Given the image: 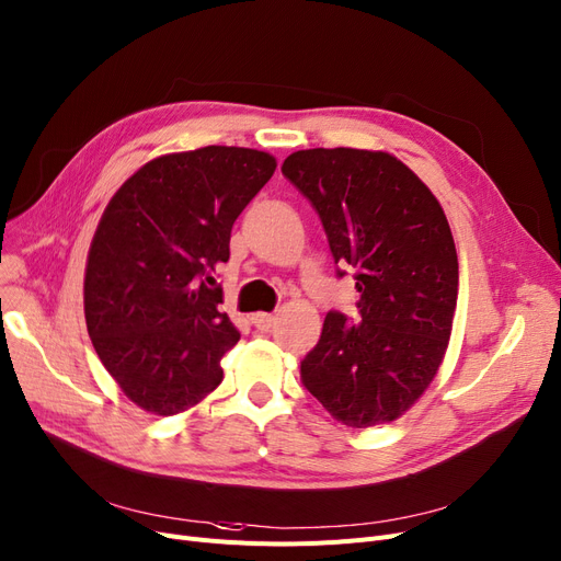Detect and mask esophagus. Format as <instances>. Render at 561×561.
I'll return each instance as SVG.
<instances>
[{
    "instance_id": "34e87169",
    "label": "esophagus",
    "mask_w": 561,
    "mask_h": 561,
    "mask_svg": "<svg viewBox=\"0 0 561 561\" xmlns=\"http://www.w3.org/2000/svg\"><path fill=\"white\" fill-rule=\"evenodd\" d=\"M250 323H252L254 328H259V330H267V328H273L275 316H273V313H265V311H259V313H252V316H250Z\"/></svg>"
}]
</instances>
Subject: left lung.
<instances>
[{
	"mask_svg": "<svg viewBox=\"0 0 561 561\" xmlns=\"http://www.w3.org/2000/svg\"><path fill=\"white\" fill-rule=\"evenodd\" d=\"M282 174L319 213L334 263L355 271L362 316L351 323L328 311L300 362L302 385L341 424L394 422L424 394L449 344L458 256L445 210L382 151H296Z\"/></svg>",
	"mask_w": 561,
	"mask_h": 561,
	"instance_id": "1",
	"label": "left lung"
}]
</instances>
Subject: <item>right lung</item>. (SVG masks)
Returning <instances> with one entry per match:
<instances>
[{"label": "right lung", "instance_id": "right-lung-1", "mask_svg": "<svg viewBox=\"0 0 561 561\" xmlns=\"http://www.w3.org/2000/svg\"><path fill=\"white\" fill-rule=\"evenodd\" d=\"M271 153L204 146L146 162L107 204L91 240L84 316L124 394L153 415L197 405L222 382L240 332L213 273L233 222L275 174Z\"/></svg>", "mask_w": 561, "mask_h": 561}]
</instances>
